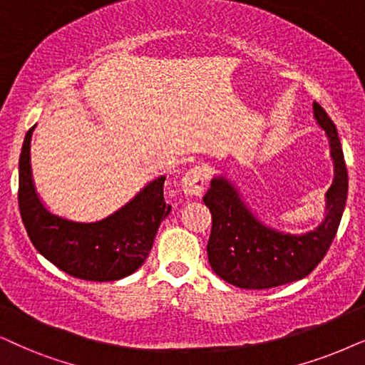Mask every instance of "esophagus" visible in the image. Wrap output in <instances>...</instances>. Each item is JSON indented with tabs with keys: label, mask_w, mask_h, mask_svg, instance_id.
<instances>
[{
	"label": "esophagus",
	"mask_w": 365,
	"mask_h": 365,
	"mask_svg": "<svg viewBox=\"0 0 365 365\" xmlns=\"http://www.w3.org/2000/svg\"><path fill=\"white\" fill-rule=\"evenodd\" d=\"M209 170L205 167H195L188 170L182 180V190L188 197H198L205 192Z\"/></svg>",
	"instance_id": "obj_1"
}]
</instances>
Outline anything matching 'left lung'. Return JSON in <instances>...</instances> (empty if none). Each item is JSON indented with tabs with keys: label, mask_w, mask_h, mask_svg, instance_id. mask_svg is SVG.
<instances>
[{
	"label": "left lung",
	"mask_w": 365,
	"mask_h": 365,
	"mask_svg": "<svg viewBox=\"0 0 365 365\" xmlns=\"http://www.w3.org/2000/svg\"><path fill=\"white\" fill-rule=\"evenodd\" d=\"M313 114L329 136L335 167L334 183L327 192L325 220L315 230L293 236L266 227L224 177L212 180L205 193L204 202L212 214L209 262L215 274L237 288L266 289L305 278L334 242L347 202V167L334 121L318 103H313Z\"/></svg>",
	"instance_id": "left-lung-1"
}]
</instances>
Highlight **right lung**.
<instances>
[{
    "label": "right lung",
    "instance_id": "add662e5",
    "mask_svg": "<svg viewBox=\"0 0 365 365\" xmlns=\"http://www.w3.org/2000/svg\"><path fill=\"white\" fill-rule=\"evenodd\" d=\"M29 129L20 155L18 207L30 241L41 256L73 278L116 281L148 257L160 222L172 205L163 195L165 177L148 183L129 204L99 222L82 224L50 214L36 195L30 165Z\"/></svg>",
    "mask_w": 365,
    "mask_h": 365
}]
</instances>
